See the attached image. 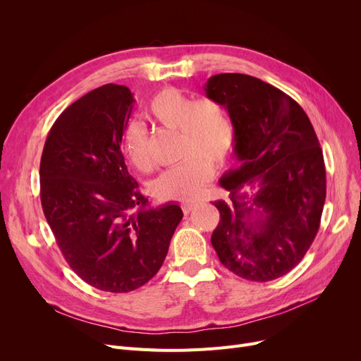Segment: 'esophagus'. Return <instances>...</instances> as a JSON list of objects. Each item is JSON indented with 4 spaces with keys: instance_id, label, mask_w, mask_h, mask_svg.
<instances>
[{
    "instance_id": "esophagus-1",
    "label": "esophagus",
    "mask_w": 361,
    "mask_h": 361,
    "mask_svg": "<svg viewBox=\"0 0 361 361\" xmlns=\"http://www.w3.org/2000/svg\"><path fill=\"white\" fill-rule=\"evenodd\" d=\"M196 206H197L196 203H184V204H181V209H183V212L187 215V214H190Z\"/></svg>"
}]
</instances>
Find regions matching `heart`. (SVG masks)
<instances>
[{"instance_id": "obj_1", "label": "heart", "mask_w": 361, "mask_h": 361, "mask_svg": "<svg viewBox=\"0 0 361 361\" xmlns=\"http://www.w3.org/2000/svg\"><path fill=\"white\" fill-rule=\"evenodd\" d=\"M149 109L159 124L178 130V155L184 158L152 183V195L159 200L199 199L212 177L211 164L219 165L231 152L234 128L228 114L215 99L193 101L174 87L157 93ZM123 149L137 169L150 168L147 128L143 123H128L123 135Z\"/></svg>"}]
</instances>
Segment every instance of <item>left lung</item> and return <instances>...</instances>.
Wrapping results in <instances>:
<instances>
[{"label":"left lung","instance_id":"8db88e82","mask_svg":"<svg viewBox=\"0 0 361 361\" xmlns=\"http://www.w3.org/2000/svg\"><path fill=\"white\" fill-rule=\"evenodd\" d=\"M206 97L230 114L238 166L219 184L230 192L211 243L226 269L257 282L288 274L305 257L326 197L324 154L302 108L253 75L221 73Z\"/></svg>","mask_w":361,"mask_h":361}]
</instances>
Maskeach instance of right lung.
Segmentation results:
<instances>
[{
    "instance_id": "1",
    "label": "right lung",
    "mask_w": 361,
    "mask_h": 361,
    "mask_svg": "<svg viewBox=\"0 0 361 361\" xmlns=\"http://www.w3.org/2000/svg\"><path fill=\"white\" fill-rule=\"evenodd\" d=\"M133 105L121 85L86 93L56 118L41 158V202L56 244L85 282L109 293L157 275L183 218L177 203L149 206L128 173L121 142Z\"/></svg>"
}]
</instances>
